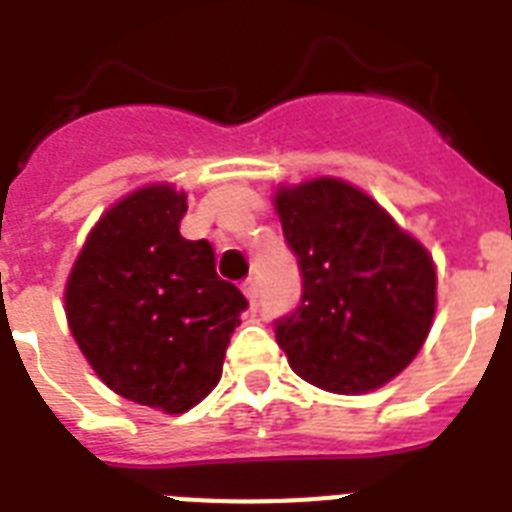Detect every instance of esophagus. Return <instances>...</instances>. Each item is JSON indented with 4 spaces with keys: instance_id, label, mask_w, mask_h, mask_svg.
<instances>
[{
    "instance_id": "1",
    "label": "esophagus",
    "mask_w": 512,
    "mask_h": 512,
    "mask_svg": "<svg viewBox=\"0 0 512 512\" xmlns=\"http://www.w3.org/2000/svg\"><path fill=\"white\" fill-rule=\"evenodd\" d=\"M241 292H244V297L249 300V305L255 308V305H257V281L255 279L241 281Z\"/></svg>"
}]
</instances>
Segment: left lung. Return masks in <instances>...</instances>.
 <instances>
[{"mask_svg": "<svg viewBox=\"0 0 512 512\" xmlns=\"http://www.w3.org/2000/svg\"><path fill=\"white\" fill-rule=\"evenodd\" d=\"M303 273L300 308L276 342L305 382L358 396L401 374L436 316V265L420 241L356 185L313 177L276 191Z\"/></svg>", "mask_w": 512, "mask_h": 512, "instance_id": "obj_1", "label": "left lung"}]
</instances>
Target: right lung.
Here are the masks:
<instances>
[{"label":"right lung","mask_w":512,"mask_h":512,"mask_svg":"<svg viewBox=\"0 0 512 512\" xmlns=\"http://www.w3.org/2000/svg\"><path fill=\"white\" fill-rule=\"evenodd\" d=\"M185 191L154 183L119 199L66 281V319L119 396L183 414L212 393L247 300L215 271L209 241L180 236Z\"/></svg>","instance_id":"1"}]
</instances>
